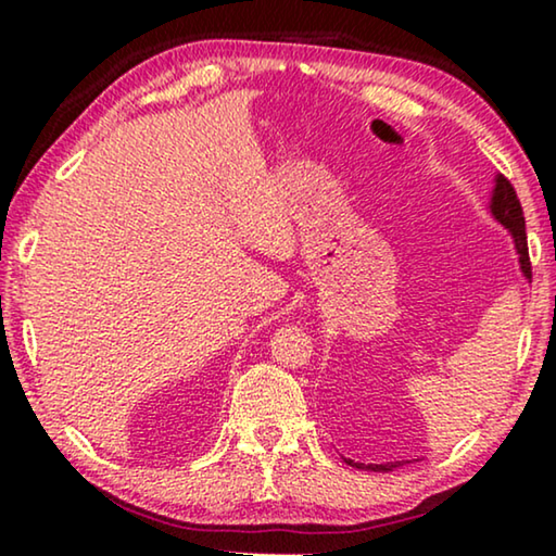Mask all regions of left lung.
I'll return each instance as SVG.
<instances>
[{
	"label": "left lung",
	"mask_w": 556,
	"mask_h": 556,
	"mask_svg": "<svg viewBox=\"0 0 556 556\" xmlns=\"http://www.w3.org/2000/svg\"><path fill=\"white\" fill-rule=\"evenodd\" d=\"M491 213L497 223H503L507 230H510L513 240H515V250L520 255V269L522 275L530 279L532 277V265H530V252H527V232H525V215H522V205L520 199H517L513 184L507 181L503 174L495 176V188H493V199H491ZM348 464L355 468H365V470H392L402 466V460H394V464H353L348 458Z\"/></svg>",
	"instance_id": "8db88e82"
}]
</instances>
